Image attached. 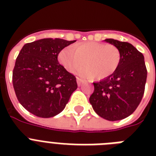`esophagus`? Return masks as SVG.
I'll list each match as a JSON object with an SVG mask.
<instances>
[{
    "instance_id": "34e87169",
    "label": "esophagus",
    "mask_w": 156,
    "mask_h": 156,
    "mask_svg": "<svg viewBox=\"0 0 156 156\" xmlns=\"http://www.w3.org/2000/svg\"><path fill=\"white\" fill-rule=\"evenodd\" d=\"M83 79H81V78H77V83H78V86L82 85V84H83Z\"/></svg>"
}]
</instances>
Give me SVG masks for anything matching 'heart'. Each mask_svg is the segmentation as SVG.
<instances>
[{
	"mask_svg": "<svg viewBox=\"0 0 156 156\" xmlns=\"http://www.w3.org/2000/svg\"><path fill=\"white\" fill-rule=\"evenodd\" d=\"M121 55L120 50L112 44L100 42H85L68 46L61 50L59 61L70 73L79 69L78 75L84 78L95 77L98 79L108 78L119 67Z\"/></svg>",
	"mask_w": 156,
	"mask_h": 156,
	"instance_id": "b5f03b06",
	"label": "heart"
}]
</instances>
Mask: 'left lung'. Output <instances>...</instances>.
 Returning a JSON list of instances; mask_svg holds the SVG:
<instances>
[{
  "instance_id": "obj_1",
  "label": "left lung",
  "mask_w": 156,
  "mask_h": 156,
  "mask_svg": "<svg viewBox=\"0 0 156 156\" xmlns=\"http://www.w3.org/2000/svg\"><path fill=\"white\" fill-rule=\"evenodd\" d=\"M105 41L116 46L121 60L115 73L98 83L90 96L93 109L108 121H119L133 113L143 99L147 70L143 53L128 42Z\"/></svg>"
}]
</instances>
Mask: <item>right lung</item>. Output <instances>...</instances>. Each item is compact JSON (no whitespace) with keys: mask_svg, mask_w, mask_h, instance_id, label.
Segmentation results:
<instances>
[{"mask_svg":"<svg viewBox=\"0 0 156 156\" xmlns=\"http://www.w3.org/2000/svg\"><path fill=\"white\" fill-rule=\"evenodd\" d=\"M75 41L48 38L27 43L21 49L12 80L17 99L30 113L43 118L56 116L77 89L75 76L57 60L61 50Z\"/></svg>","mask_w":156,"mask_h":156,"instance_id":"1","label":"right lung"}]
</instances>
